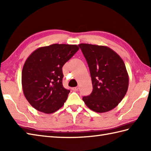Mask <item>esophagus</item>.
<instances>
[{
	"label": "esophagus",
	"mask_w": 151,
	"mask_h": 151,
	"mask_svg": "<svg viewBox=\"0 0 151 151\" xmlns=\"http://www.w3.org/2000/svg\"><path fill=\"white\" fill-rule=\"evenodd\" d=\"M72 89L73 91H78L79 88H78V87H75V88H73Z\"/></svg>",
	"instance_id": "34e87169"
}]
</instances>
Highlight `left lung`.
I'll list each match as a JSON object with an SVG mask.
<instances>
[{
  "mask_svg": "<svg viewBox=\"0 0 151 151\" xmlns=\"http://www.w3.org/2000/svg\"><path fill=\"white\" fill-rule=\"evenodd\" d=\"M90 71L93 91L83 97L91 110L104 113L115 108L126 95L129 75L121 58L110 48L96 45H78Z\"/></svg>",
  "mask_w": 151,
  "mask_h": 151,
  "instance_id": "obj_1",
  "label": "left lung"
}]
</instances>
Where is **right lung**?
Listing matches in <instances>:
<instances>
[{"label": "right lung", "instance_id": "obj_1", "mask_svg": "<svg viewBox=\"0 0 151 151\" xmlns=\"http://www.w3.org/2000/svg\"><path fill=\"white\" fill-rule=\"evenodd\" d=\"M78 49L76 45L53 44L38 48L27 59L22 70V90L37 111L52 114L63 106L70 91L62 84V67Z\"/></svg>", "mask_w": 151, "mask_h": 151}]
</instances>
